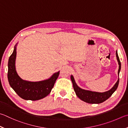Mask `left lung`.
Returning a JSON list of instances; mask_svg holds the SVG:
<instances>
[{"label": "left lung", "mask_w": 128, "mask_h": 128, "mask_svg": "<svg viewBox=\"0 0 128 128\" xmlns=\"http://www.w3.org/2000/svg\"><path fill=\"white\" fill-rule=\"evenodd\" d=\"M116 56L118 64H119V70H118V76H119V73L121 70V62L119 56H118L117 50L116 51ZM70 79L72 83H73L74 90L76 92V96L80 99L81 100L87 103L92 104H101L105 101L106 100H108L113 94V93L116 90L119 82V78H118L117 82H116L114 86L110 90L104 92H98L84 90L79 87L76 83L73 75L70 76Z\"/></svg>", "instance_id": "8db88e82"}]
</instances>
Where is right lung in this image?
I'll return each instance as SVG.
<instances>
[{
  "label": "right lung",
  "instance_id": "obj_1",
  "mask_svg": "<svg viewBox=\"0 0 128 128\" xmlns=\"http://www.w3.org/2000/svg\"><path fill=\"white\" fill-rule=\"evenodd\" d=\"M14 48L13 53L9 58L8 64V80L10 87L16 94L26 100H39L48 96L52 91L60 71L52 74L46 80L32 82L23 80L18 76L16 68L17 46Z\"/></svg>",
  "mask_w": 128,
  "mask_h": 128
}]
</instances>
